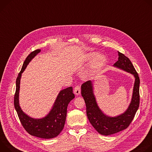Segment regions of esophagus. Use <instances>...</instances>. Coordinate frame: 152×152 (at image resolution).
I'll list each match as a JSON object with an SVG mask.
<instances>
[{"label":"esophagus","mask_w":152,"mask_h":152,"mask_svg":"<svg viewBox=\"0 0 152 152\" xmlns=\"http://www.w3.org/2000/svg\"><path fill=\"white\" fill-rule=\"evenodd\" d=\"M74 92L75 95H80V92H81V88L80 86H76L74 88Z\"/></svg>","instance_id":"esophagus-1"}]
</instances>
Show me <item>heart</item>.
<instances>
[{"label": "heart", "mask_w": 152, "mask_h": 152, "mask_svg": "<svg viewBox=\"0 0 152 152\" xmlns=\"http://www.w3.org/2000/svg\"><path fill=\"white\" fill-rule=\"evenodd\" d=\"M96 56V53H89V54H88V56L86 57V58H87L88 60L91 61V60H94ZM105 61H106L105 57L103 55H99V56H98L95 58V59L94 60V64L96 66H102L105 63Z\"/></svg>", "instance_id": "1"}]
</instances>
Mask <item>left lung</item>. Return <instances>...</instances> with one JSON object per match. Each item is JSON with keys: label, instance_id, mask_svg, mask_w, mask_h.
Listing matches in <instances>:
<instances>
[{"label": "left lung", "instance_id": "8db88e82", "mask_svg": "<svg viewBox=\"0 0 152 152\" xmlns=\"http://www.w3.org/2000/svg\"><path fill=\"white\" fill-rule=\"evenodd\" d=\"M118 60L113 66L133 74L135 78L131 103L127 110L123 114L110 117L104 115L96 102L93 93L92 83L91 80L81 85V95L86 106V114L88 119L95 130L103 135H110L127 129L133 119L140 105V77L137 72L129 60L124 54L118 51Z\"/></svg>", "mask_w": 152, "mask_h": 152}]
</instances>
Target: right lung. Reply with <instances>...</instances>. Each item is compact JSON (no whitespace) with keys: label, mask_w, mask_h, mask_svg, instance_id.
Instances as JSON below:
<instances>
[{"label":"right lung","mask_w":152,"mask_h":152,"mask_svg":"<svg viewBox=\"0 0 152 152\" xmlns=\"http://www.w3.org/2000/svg\"><path fill=\"white\" fill-rule=\"evenodd\" d=\"M37 49L31 52L26 58L22 69L16 80V89L14 97V107L19 118L25 130L31 135L40 138L50 139L58 136L62 131L67 114V107L69 103L74 98L72 87L61 91L57 96L52 110L42 119H34L26 115L21 109L19 103V94L22 74L30 61L40 52Z\"/></svg>","instance_id":"add662e5"}]
</instances>
